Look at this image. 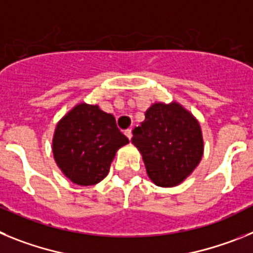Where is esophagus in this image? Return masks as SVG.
Wrapping results in <instances>:
<instances>
[{
  "mask_svg": "<svg viewBox=\"0 0 253 253\" xmlns=\"http://www.w3.org/2000/svg\"><path fill=\"white\" fill-rule=\"evenodd\" d=\"M124 134L126 135V138H128L129 140H130L131 137H133V134H131V129H126V130L124 131Z\"/></svg>",
  "mask_w": 253,
  "mask_h": 253,
  "instance_id": "1",
  "label": "esophagus"
}]
</instances>
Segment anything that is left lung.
Instances as JSON below:
<instances>
[{
    "instance_id": "left-lung-1",
    "label": "left lung",
    "mask_w": 253,
    "mask_h": 253,
    "mask_svg": "<svg viewBox=\"0 0 253 253\" xmlns=\"http://www.w3.org/2000/svg\"><path fill=\"white\" fill-rule=\"evenodd\" d=\"M144 116L133 129L131 143L142 154L154 185L177 186L193 173L204 154L200 124L177 101L153 102Z\"/></svg>"
}]
</instances>
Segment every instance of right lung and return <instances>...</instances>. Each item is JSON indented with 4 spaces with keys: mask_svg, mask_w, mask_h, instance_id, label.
Returning <instances> with one entry per match:
<instances>
[{
    "mask_svg": "<svg viewBox=\"0 0 253 253\" xmlns=\"http://www.w3.org/2000/svg\"><path fill=\"white\" fill-rule=\"evenodd\" d=\"M113 114L80 102L57 123L51 151L57 166L73 184H99L110 171L116 152L128 144Z\"/></svg>",
    "mask_w": 253,
    "mask_h": 253,
    "instance_id": "obj_1",
    "label": "right lung"
}]
</instances>
